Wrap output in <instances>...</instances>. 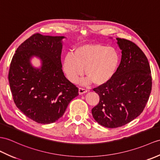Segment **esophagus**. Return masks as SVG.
Here are the masks:
<instances>
[{
    "label": "esophagus",
    "instance_id": "obj_1",
    "mask_svg": "<svg viewBox=\"0 0 160 160\" xmlns=\"http://www.w3.org/2000/svg\"><path fill=\"white\" fill-rule=\"evenodd\" d=\"M87 92V89L83 88H78V92H79V94H80V95L84 94V93H86Z\"/></svg>",
    "mask_w": 160,
    "mask_h": 160
}]
</instances>
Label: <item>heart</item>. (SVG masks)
<instances>
[{
	"instance_id": "obj_1",
	"label": "heart",
	"mask_w": 160,
	"mask_h": 160,
	"mask_svg": "<svg viewBox=\"0 0 160 160\" xmlns=\"http://www.w3.org/2000/svg\"><path fill=\"white\" fill-rule=\"evenodd\" d=\"M120 63V55L112 47L99 43L84 44L76 48L73 54H67L62 62L63 70L68 78L75 82L83 75V84L92 82L103 85L112 80Z\"/></svg>"
}]
</instances>
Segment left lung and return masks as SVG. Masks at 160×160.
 I'll list each match as a JSON object with an SVG mask.
<instances>
[{"mask_svg": "<svg viewBox=\"0 0 160 160\" xmlns=\"http://www.w3.org/2000/svg\"><path fill=\"white\" fill-rule=\"evenodd\" d=\"M117 40L122 50L117 71L108 82L93 88L99 102L92 109V117L108 128L121 127L138 117L152 88L150 65L142 50L129 40Z\"/></svg>", "mask_w": 160, "mask_h": 160, "instance_id": "8db88e82", "label": "left lung"}]
</instances>
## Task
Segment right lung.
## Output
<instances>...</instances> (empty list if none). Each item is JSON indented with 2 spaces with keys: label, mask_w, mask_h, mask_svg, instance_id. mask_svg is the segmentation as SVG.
Wrapping results in <instances>:
<instances>
[{
  "label": "right lung",
  "mask_w": 160,
  "mask_h": 160,
  "mask_svg": "<svg viewBox=\"0 0 160 160\" xmlns=\"http://www.w3.org/2000/svg\"><path fill=\"white\" fill-rule=\"evenodd\" d=\"M63 36L32 35L17 48L10 64L9 82L15 104L21 112L42 124L59 119L78 88L62 70ZM32 56L42 61L40 68L30 63Z\"/></svg>",
  "instance_id": "1"
}]
</instances>
